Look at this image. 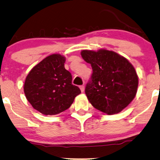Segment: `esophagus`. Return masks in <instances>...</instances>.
Instances as JSON below:
<instances>
[{
    "label": "esophagus",
    "mask_w": 160,
    "mask_h": 160,
    "mask_svg": "<svg viewBox=\"0 0 160 160\" xmlns=\"http://www.w3.org/2000/svg\"><path fill=\"white\" fill-rule=\"evenodd\" d=\"M79 87H80L81 91H82V92H83L84 91V85H81Z\"/></svg>",
    "instance_id": "1"
}]
</instances>
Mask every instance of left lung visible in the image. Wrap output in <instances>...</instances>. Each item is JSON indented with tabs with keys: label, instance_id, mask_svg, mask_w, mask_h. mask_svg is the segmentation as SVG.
Masks as SVG:
<instances>
[{
	"label": "left lung",
	"instance_id": "8db88e82",
	"mask_svg": "<svg viewBox=\"0 0 160 160\" xmlns=\"http://www.w3.org/2000/svg\"><path fill=\"white\" fill-rule=\"evenodd\" d=\"M81 54L92 68L85 87L89 101L108 115L119 113L136 95L138 78L134 67L124 57L106 49L83 50Z\"/></svg>",
	"mask_w": 160,
	"mask_h": 160
}]
</instances>
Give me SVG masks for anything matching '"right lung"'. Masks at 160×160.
<instances>
[{
	"label": "right lung",
	"instance_id": "obj_1",
	"mask_svg": "<svg viewBox=\"0 0 160 160\" xmlns=\"http://www.w3.org/2000/svg\"><path fill=\"white\" fill-rule=\"evenodd\" d=\"M65 58L49 55L32 68L26 77L24 92L32 106L44 115H55L70 108L80 89L72 84L65 68Z\"/></svg>",
	"mask_w": 160,
	"mask_h": 160
}]
</instances>
